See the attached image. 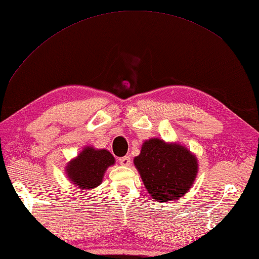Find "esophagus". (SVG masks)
<instances>
[{"label":"esophagus","instance_id":"1","mask_svg":"<svg viewBox=\"0 0 259 259\" xmlns=\"http://www.w3.org/2000/svg\"><path fill=\"white\" fill-rule=\"evenodd\" d=\"M119 162H120L121 166L128 167V166H130V157L124 156V157H122V158H120V159H119Z\"/></svg>","mask_w":259,"mask_h":259}]
</instances>
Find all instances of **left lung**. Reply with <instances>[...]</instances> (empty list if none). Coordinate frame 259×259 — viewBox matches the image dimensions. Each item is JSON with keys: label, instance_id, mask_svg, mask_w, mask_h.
<instances>
[{"label": "left lung", "instance_id": "obj_1", "mask_svg": "<svg viewBox=\"0 0 259 259\" xmlns=\"http://www.w3.org/2000/svg\"><path fill=\"white\" fill-rule=\"evenodd\" d=\"M147 191L157 202L178 200L194 185L198 160L188 148L159 138L146 140L134 159Z\"/></svg>", "mask_w": 259, "mask_h": 259}]
</instances>
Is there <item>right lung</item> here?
<instances>
[{"label":"right lung","instance_id":"obj_1","mask_svg":"<svg viewBox=\"0 0 259 259\" xmlns=\"http://www.w3.org/2000/svg\"><path fill=\"white\" fill-rule=\"evenodd\" d=\"M114 163V157L107 149L87 146L67 163L65 175L81 190L95 189L102 184L107 169Z\"/></svg>","mask_w":259,"mask_h":259}]
</instances>
